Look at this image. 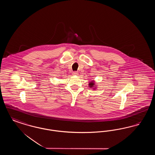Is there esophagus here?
Instances as JSON below:
<instances>
[{
    "mask_svg": "<svg viewBox=\"0 0 155 155\" xmlns=\"http://www.w3.org/2000/svg\"><path fill=\"white\" fill-rule=\"evenodd\" d=\"M78 73L77 71H73V75H78Z\"/></svg>",
    "mask_w": 155,
    "mask_h": 155,
    "instance_id": "34e87169",
    "label": "esophagus"
}]
</instances>
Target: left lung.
<instances>
[{"label": "left lung", "instance_id": "1", "mask_svg": "<svg viewBox=\"0 0 155 155\" xmlns=\"http://www.w3.org/2000/svg\"><path fill=\"white\" fill-rule=\"evenodd\" d=\"M89 87H91V88H92L94 85V83L93 82H89Z\"/></svg>", "mask_w": 155, "mask_h": 155}]
</instances>
